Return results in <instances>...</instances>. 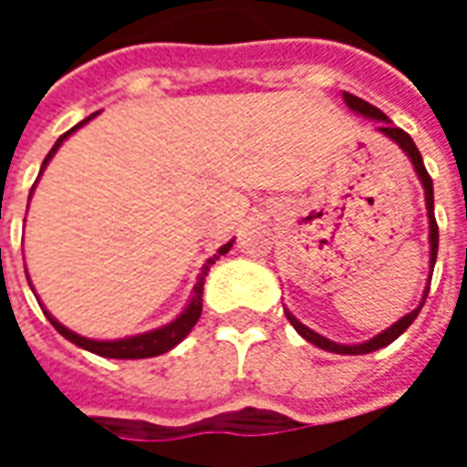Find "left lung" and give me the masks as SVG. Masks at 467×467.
Masks as SVG:
<instances>
[{"label": "left lung", "mask_w": 467, "mask_h": 467, "mask_svg": "<svg viewBox=\"0 0 467 467\" xmlns=\"http://www.w3.org/2000/svg\"><path fill=\"white\" fill-rule=\"evenodd\" d=\"M343 99H345V105L350 107V112L368 117V119H372V122H378L375 130L398 144L402 152L408 154V160L412 162V170H415V174H418L422 190H425V210H428V224H431V234H428V240H431V275H428V285H425V290H422L420 305H418L415 310H410L408 315H402L400 320H398V323H392L388 330H382V333H378L375 337H370V340H365V343H358V345L333 343V340H327L325 335L315 333V330H310L307 325L300 323L290 310H285V315H287L290 325L297 330V335H303L307 343L317 345V348H323V350L327 352H337V355H368V352L380 350V348H385V345H390L392 340H398V337H400V335L405 333L412 323H415V317H418V313H420V307L425 305V297H428V290H431L432 267H435V257H438V223H435V210H432V180H431V174H428V170H425V164H422V157L420 152H418L415 142H412L410 134L405 132V130H400V127H395L388 117L382 115L378 107H372L370 102H365V99H360V97L350 95V92H343Z\"/></svg>", "instance_id": "1"}]
</instances>
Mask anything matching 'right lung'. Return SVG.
Instances as JSON below:
<instances>
[{
    "label": "right lung",
    "instance_id": "1",
    "mask_svg": "<svg viewBox=\"0 0 467 467\" xmlns=\"http://www.w3.org/2000/svg\"><path fill=\"white\" fill-rule=\"evenodd\" d=\"M92 117H87V119H82L79 124H75L69 132H65L62 137H59V140H57L55 147L49 150V154L45 157V162H42L39 177H42V172H45V167L49 164V160H52L57 150H59V144L65 142L69 134L77 132L82 124L89 122ZM39 177H36V180H39ZM32 192H35V187H32ZM32 192H29V197H32ZM233 243L234 240H230L227 244H223V247H220V250H217V253H214L213 257H210V260L202 265V273L197 275V283H194V290H192V297H190V303L184 305V310L177 315V317H174L172 323L162 325V327H157V330L132 335V337H119V340H92V337H82V335L72 333L69 327H65V325L59 323V320H55V317H52V315L45 310L47 320L55 325L57 333L65 335L69 343H75L77 348H82V350H89V352H95V355H102V358H115V360H140V358H154V355H162V352L172 350L174 345L182 343L184 337L190 335V330H192L194 325H197L200 315H202L204 277H207V273H210V267L214 265V260H220V254L230 253ZM29 287H32V283H29Z\"/></svg>",
    "mask_w": 467,
    "mask_h": 467
}]
</instances>
